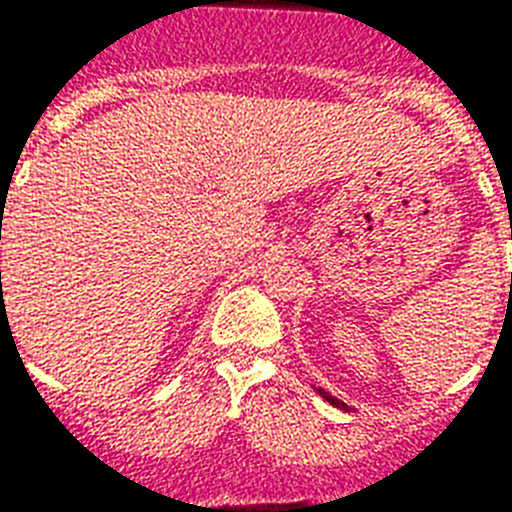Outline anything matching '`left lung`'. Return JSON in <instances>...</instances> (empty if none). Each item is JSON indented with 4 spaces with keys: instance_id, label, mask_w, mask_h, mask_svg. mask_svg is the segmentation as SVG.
<instances>
[{
    "instance_id": "1",
    "label": "left lung",
    "mask_w": 512,
    "mask_h": 512,
    "mask_svg": "<svg viewBox=\"0 0 512 512\" xmlns=\"http://www.w3.org/2000/svg\"><path fill=\"white\" fill-rule=\"evenodd\" d=\"M319 390V396L324 398V401H329V404L332 406H340V409H345V412H350V406L348 404H342V401H337L335 396H332V393H327V390H321V388H316Z\"/></svg>"
}]
</instances>
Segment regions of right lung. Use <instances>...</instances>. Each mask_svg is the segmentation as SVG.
Here are the masks:
<instances>
[{
    "instance_id": "add662e5",
    "label": "right lung",
    "mask_w": 512,
    "mask_h": 512,
    "mask_svg": "<svg viewBox=\"0 0 512 512\" xmlns=\"http://www.w3.org/2000/svg\"><path fill=\"white\" fill-rule=\"evenodd\" d=\"M0 276H2V273H0Z\"/></svg>"
}]
</instances>
